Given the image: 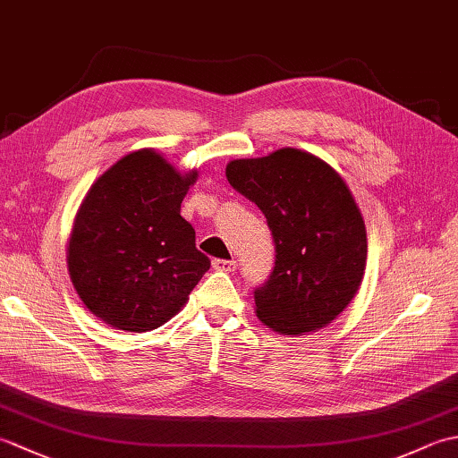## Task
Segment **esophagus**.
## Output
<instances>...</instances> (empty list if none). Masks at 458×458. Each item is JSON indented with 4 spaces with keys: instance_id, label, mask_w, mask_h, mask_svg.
Here are the masks:
<instances>
[{
    "instance_id": "1",
    "label": "esophagus",
    "mask_w": 458,
    "mask_h": 458,
    "mask_svg": "<svg viewBox=\"0 0 458 458\" xmlns=\"http://www.w3.org/2000/svg\"><path fill=\"white\" fill-rule=\"evenodd\" d=\"M236 259H214L212 267L218 271H234L236 269Z\"/></svg>"
}]
</instances>
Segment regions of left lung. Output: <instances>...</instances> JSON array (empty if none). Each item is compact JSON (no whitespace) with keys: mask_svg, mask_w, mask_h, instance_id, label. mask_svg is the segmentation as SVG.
<instances>
[{"mask_svg":"<svg viewBox=\"0 0 458 458\" xmlns=\"http://www.w3.org/2000/svg\"><path fill=\"white\" fill-rule=\"evenodd\" d=\"M228 182L264 212L276 244L266 284L254 289L261 323L284 335L328 325L356 295L366 267V228L346 182L299 149L236 159Z\"/></svg>","mask_w":458,"mask_h":458,"instance_id":"left-lung-1","label":"left lung"}]
</instances>
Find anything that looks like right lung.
I'll return each instance as SVG.
<instances>
[{
	"mask_svg": "<svg viewBox=\"0 0 458 458\" xmlns=\"http://www.w3.org/2000/svg\"><path fill=\"white\" fill-rule=\"evenodd\" d=\"M197 173L151 149L125 155L92 184L68 242L82 303L114 328L145 333L177 315L210 267L181 202Z\"/></svg>",
	"mask_w": 458,
	"mask_h": 458,
	"instance_id": "1",
	"label": "right lung"
}]
</instances>
